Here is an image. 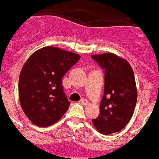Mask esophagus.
<instances>
[{
	"instance_id": "1",
	"label": "esophagus",
	"mask_w": 159,
	"mask_h": 159,
	"mask_svg": "<svg viewBox=\"0 0 159 159\" xmlns=\"http://www.w3.org/2000/svg\"><path fill=\"white\" fill-rule=\"evenodd\" d=\"M80 102H81V104L82 105H84V106H86V105H87L88 104V101H87V99H81L80 100Z\"/></svg>"
}]
</instances>
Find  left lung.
<instances>
[{"label":"left lung","instance_id":"8db88e82","mask_svg":"<svg viewBox=\"0 0 159 159\" xmlns=\"http://www.w3.org/2000/svg\"><path fill=\"white\" fill-rule=\"evenodd\" d=\"M105 72L100 114L92 123L105 135L117 132L129 122L137 101V88L130 64L113 53L92 55Z\"/></svg>","mask_w":159,"mask_h":159}]
</instances>
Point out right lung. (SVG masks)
<instances>
[{"mask_svg":"<svg viewBox=\"0 0 159 159\" xmlns=\"http://www.w3.org/2000/svg\"><path fill=\"white\" fill-rule=\"evenodd\" d=\"M80 55L54 46L32 53L23 65L19 79L20 106L29 120L39 127L57 122L70 102L64 93L62 78Z\"/></svg>","mask_w":159,"mask_h":159,"instance_id":"obj_1","label":"right lung"}]
</instances>
